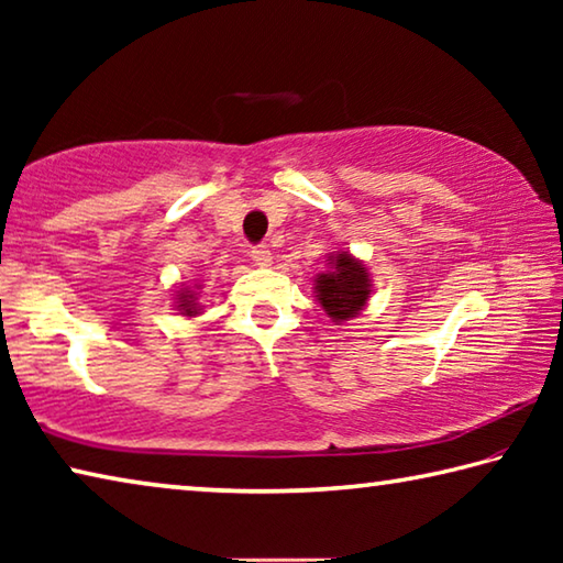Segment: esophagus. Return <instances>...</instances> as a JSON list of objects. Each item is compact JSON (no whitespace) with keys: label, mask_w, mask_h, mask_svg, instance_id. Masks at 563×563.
I'll list each match as a JSON object with an SVG mask.
<instances>
[{"label":"esophagus","mask_w":563,"mask_h":563,"mask_svg":"<svg viewBox=\"0 0 563 563\" xmlns=\"http://www.w3.org/2000/svg\"><path fill=\"white\" fill-rule=\"evenodd\" d=\"M251 258L255 265H261V268H265V265L273 263V253L268 251V245H255L251 251Z\"/></svg>","instance_id":"1"}]
</instances>
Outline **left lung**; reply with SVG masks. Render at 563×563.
Here are the masks:
<instances>
[{"instance_id": "obj_1", "label": "left lung", "mask_w": 563, "mask_h": 563, "mask_svg": "<svg viewBox=\"0 0 563 563\" xmlns=\"http://www.w3.org/2000/svg\"><path fill=\"white\" fill-rule=\"evenodd\" d=\"M330 265L332 271L320 273L316 278V298L328 318L340 325L360 316L373 292V280L365 265L352 258L347 251L330 255Z\"/></svg>"}]
</instances>
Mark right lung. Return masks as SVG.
<instances>
[{
  "label": "right lung",
  "mask_w": 563,
  "mask_h": 563,
  "mask_svg": "<svg viewBox=\"0 0 563 563\" xmlns=\"http://www.w3.org/2000/svg\"><path fill=\"white\" fill-rule=\"evenodd\" d=\"M176 308L180 310V316L196 318L201 312V302H198V292L190 288H180L176 295Z\"/></svg>",
  "instance_id": "obj_1"
}]
</instances>
